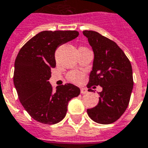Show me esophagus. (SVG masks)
I'll return each instance as SVG.
<instances>
[{"instance_id": "1", "label": "esophagus", "mask_w": 148, "mask_h": 148, "mask_svg": "<svg viewBox=\"0 0 148 148\" xmlns=\"http://www.w3.org/2000/svg\"><path fill=\"white\" fill-rule=\"evenodd\" d=\"M80 92H81L82 94H86L87 92H88V91H87V90L86 88H81V89H80Z\"/></svg>"}]
</instances>
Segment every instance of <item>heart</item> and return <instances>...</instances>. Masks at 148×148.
Masks as SVG:
<instances>
[{"mask_svg":"<svg viewBox=\"0 0 148 148\" xmlns=\"http://www.w3.org/2000/svg\"><path fill=\"white\" fill-rule=\"evenodd\" d=\"M82 74L79 73V72H77V71H73L68 74V79L69 81L73 82H79L81 79H82Z\"/></svg>","mask_w":148,"mask_h":148,"instance_id":"obj_1","label":"heart"}]
</instances>
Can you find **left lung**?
<instances>
[{"label": "left lung", "mask_w": 148, "mask_h": 148, "mask_svg": "<svg viewBox=\"0 0 148 148\" xmlns=\"http://www.w3.org/2000/svg\"><path fill=\"white\" fill-rule=\"evenodd\" d=\"M92 47L94 58L88 88L100 86L99 103L87 113L92 121L110 124L127 110L132 92V66L123 50L107 38L93 31H83ZM95 87V86H93ZM88 91L92 92L91 89Z\"/></svg>", "instance_id": "left-lung-1"}]
</instances>
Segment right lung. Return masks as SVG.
Instances as JSON below:
<instances>
[{"label": "right lung", "mask_w": 148, "mask_h": 148, "mask_svg": "<svg viewBox=\"0 0 148 148\" xmlns=\"http://www.w3.org/2000/svg\"><path fill=\"white\" fill-rule=\"evenodd\" d=\"M76 31H44L32 38L18 52L14 62V84L25 110L38 122L55 124L66 116L69 100L80 93L71 83L53 91L49 79L56 67L58 47L78 37Z\"/></svg>", "instance_id": "right-lung-1"}]
</instances>
